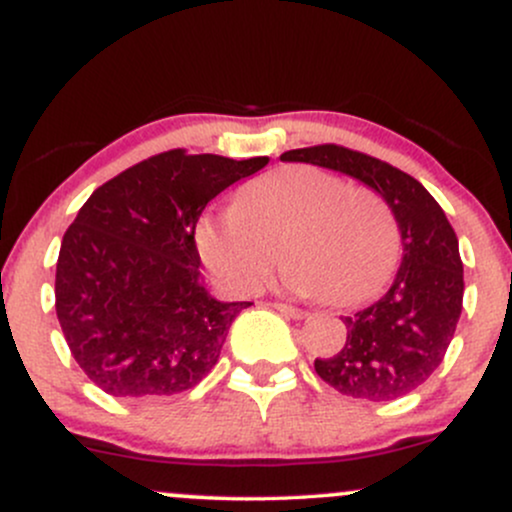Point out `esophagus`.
Here are the masks:
<instances>
[{"mask_svg":"<svg viewBox=\"0 0 512 512\" xmlns=\"http://www.w3.org/2000/svg\"><path fill=\"white\" fill-rule=\"evenodd\" d=\"M272 308L279 310V313H284L286 317H293V320H303V317L308 315L305 310L296 308V305H286V303H272Z\"/></svg>","mask_w":512,"mask_h":512,"instance_id":"esophagus-1","label":"esophagus"}]
</instances>
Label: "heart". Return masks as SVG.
<instances>
[{"label":"heart","instance_id":"heart-1","mask_svg":"<svg viewBox=\"0 0 512 512\" xmlns=\"http://www.w3.org/2000/svg\"><path fill=\"white\" fill-rule=\"evenodd\" d=\"M195 238L209 272L236 296L262 284L281 245V286L334 305L373 298L399 255L395 214L378 192L305 163L252 180L233 209L199 219Z\"/></svg>","mask_w":512,"mask_h":512}]
</instances>
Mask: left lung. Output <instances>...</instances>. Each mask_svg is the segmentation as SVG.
Returning <instances> with one entry per match:
<instances>
[{
  "label": "left lung",
  "mask_w": 512,
  "mask_h": 512,
  "mask_svg": "<svg viewBox=\"0 0 512 512\" xmlns=\"http://www.w3.org/2000/svg\"><path fill=\"white\" fill-rule=\"evenodd\" d=\"M361 180L385 199L402 233V264L380 301L342 317L346 344L315 358V373L346 397L392 402L424 385L443 363L462 313L460 245L431 192L390 163L337 144L281 154Z\"/></svg>",
  "instance_id": "8db88e82"
}]
</instances>
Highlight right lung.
Wrapping results in <instances>:
<instances>
[{
  "mask_svg": "<svg viewBox=\"0 0 512 512\" xmlns=\"http://www.w3.org/2000/svg\"><path fill=\"white\" fill-rule=\"evenodd\" d=\"M267 163L173 149L86 199L62 238L55 308L69 351L103 392L178 395L216 366L228 327L252 303L207 291L195 228L211 199Z\"/></svg>",
  "mask_w": 512,
  "mask_h": 512,
  "instance_id": "right-lung-1",
  "label": "right lung"
}]
</instances>
